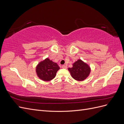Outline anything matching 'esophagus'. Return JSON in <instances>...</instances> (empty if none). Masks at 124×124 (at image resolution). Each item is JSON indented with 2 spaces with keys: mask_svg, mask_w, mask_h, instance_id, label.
Instances as JSON below:
<instances>
[{
  "mask_svg": "<svg viewBox=\"0 0 124 124\" xmlns=\"http://www.w3.org/2000/svg\"><path fill=\"white\" fill-rule=\"evenodd\" d=\"M62 68H63V69H67V67L66 65H62Z\"/></svg>",
  "mask_w": 124,
  "mask_h": 124,
  "instance_id": "34e87169",
  "label": "esophagus"
}]
</instances>
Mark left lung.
Listing matches in <instances>:
<instances>
[{
	"instance_id": "left-lung-1",
	"label": "left lung",
	"mask_w": 124,
	"mask_h": 124,
	"mask_svg": "<svg viewBox=\"0 0 124 124\" xmlns=\"http://www.w3.org/2000/svg\"><path fill=\"white\" fill-rule=\"evenodd\" d=\"M68 70L72 78L78 81L84 80L89 76L91 71L87 64L81 59L75 62L72 68H69Z\"/></svg>"
}]
</instances>
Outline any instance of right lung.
Listing matches in <instances>:
<instances>
[{"mask_svg": "<svg viewBox=\"0 0 124 124\" xmlns=\"http://www.w3.org/2000/svg\"><path fill=\"white\" fill-rule=\"evenodd\" d=\"M59 69L57 63L46 58L43 62H40L37 66L36 72L40 79L48 81L55 77L56 72Z\"/></svg>", "mask_w": 124, "mask_h": 124, "instance_id": "add662e5", "label": "right lung"}]
</instances>
